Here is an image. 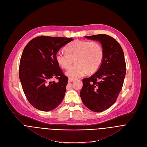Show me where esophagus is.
I'll return each instance as SVG.
<instances>
[{"label":"esophagus","mask_w":147,"mask_h":147,"mask_svg":"<svg viewBox=\"0 0 147 147\" xmlns=\"http://www.w3.org/2000/svg\"><path fill=\"white\" fill-rule=\"evenodd\" d=\"M75 80V79H74V78H71V77H70L69 79H68V82H73Z\"/></svg>","instance_id":"esophagus-1"}]
</instances>
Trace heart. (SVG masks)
Instances as JSON below:
<instances>
[{"mask_svg":"<svg viewBox=\"0 0 147 147\" xmlns=\"http://www.w3.org/2000/svg\"><path fill=\"white\" fill-rule=\"evenodd\" d=\"M65 52L58 51L55 55L57 63L63 68L70 67L65 74L72 78L84 76L87 73H94L99 69L104 58L102 45L96 41H74L67 45Z\"/></svg>","mask_w":147,"mask_h":147,"instance_id":"b5f03b06","label":"heart"}]
</instances>
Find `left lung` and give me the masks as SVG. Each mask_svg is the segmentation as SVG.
Returning <instances> with one entry per match:
<instances>
[{
  "label": "left lung",
  "mask_w": 147,
  "mask_h": 147,
  "mask_svg": "<svg viewBox=\"0 0 147 147\" xmlns=\"http://www.w3.org/2000/svg\"><path fill=\"white\" fill-rule=\"evenodd\" d=\"M85 37L101 43L104 58L99 70L83 79L80 96L87 108L101 112L115 103L122 90L126 70L124 54L121 45L109 35L99 34Z\"/></svg>",
  "instance_id": "1"
}]
</instances>
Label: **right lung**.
<instances>
[{
    "mask_svg": "<svg viewBox=\"0 0 147 147\" xmlns=\"http://www.w3.org/2000/svg\"><path fill=\"white\" fill-rule=\"evenodd\" d=\"M70 38L40 36L24 49L19 76L26 99L35 108L51 111L63 101L68 78L55 60L60 49L73 41ZM56 78L58 82H51Z\"/></svg>",
    "mask_w": 147,
    "mask_h": 147,
    "instance_id": "add662e5",
    "label": "right lung"
}]
</instances>
